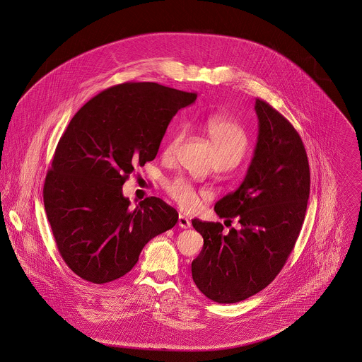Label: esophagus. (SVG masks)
<instances>
[{
    "label": "esophagus",
    "mask_w": 362,
    "mask_h": 362,
    "mask_svg": "<svg viewBox=\"0 0 362 362\" xmlns=\"http://www.w3.org/2000/svg\"><path fill=\"white\" fill-rule=\"evenodd\" d=\"M177 224L180 228H189L191 226V221H189V218L186 217V216H183V214H179V218H177Z\"/></svg>",
    "instance_id": "esophagus-1"
}]
</instances>
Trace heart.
Listing matches in <instances>:
<instances>
[{"label": "heart", "instance_id": "1", "mask_svg": "<svg viewBox=\"0 0 362 362\" xmlns=\"http://www.w3.org/2000/svg\"><path fill=\"white\" fill-rule=\"evenodd\" d=\"M205 133L210 141L216 164L235 165L240 161L248 146V137L238 122L232 121L225 117H209L205 121ZM187 129L185 126L175 130L168 139L164 155L171 157L186 137ZM167 194L173 201L185 210H194L199 204L201 192L182 177H176L165 182L164 185Z\"/></svg>", "mask_w": 362, "mask_h": 362}]
</instances>
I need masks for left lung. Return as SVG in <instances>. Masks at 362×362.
I'll use <instances>...</instances> for the list:
<instances>
[{"label": "left lung", "mask_w": 362, "mask_h": 362, "mask_svg": "<svg viewBox=\"0 0 362 362\" xmlns=\"http://www.w3.org/2000/svg\"><path fill=\"white\" fill-rule=\"evenodd\" d=\"M259 134L240 187L214 210L240 230L223 233L221 223L192 220L204 247L192 260L198 289L220 303H239L264 289L282 270L304 223L310 198L308 157L301 137L276 108L257 99ZM232 223V221H230Z\"/></svg>", "instance_id": "left-lung-1"}]
</instances>
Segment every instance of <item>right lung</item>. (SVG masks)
I'll return each mask as SVG.
<instances>
[{
	"label": "right lung",
	"instance_id": "obj_1",
	"mask_svg": "<svg viewBox=\"0 0 362 362\" xmlns=\"http://www.w3.org/2000/svg\"><path fill=\"white\" fill-rule=\"evenodd\" d=\"M197 99L157 83L104 89L71 118L47 171L43 201L70 270L102 285L127 274L145 244L171 229L177 211L149 197L130 209L122 186L155 158L175 114Z\"/></svg>",
	"mask_w": 362,
	"mask_h": 362
}]
</instances>
